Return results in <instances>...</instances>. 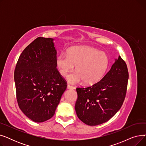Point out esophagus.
Here are the masks:
<instances>
[{"label": "esophagus", "instance_id": "obj_1", "mask_svg": "<svg viewBox=\"0 0 146 146\" xmlns=\"http://www.w3.org/2000/svg\"><path fill=\"white\" fill-rule=\"evenodd\" d=\"M67 89H75L76 87L73 86H72L70 85H67Z\"/></svg>", "mask_w": 146, "mask_h": 146}]
</instances>
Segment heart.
<instances>
[{
    "mask_svg": "<svg viewBox=\"0 0 146 146\" xmlns=\"http://www.w3.org/2000/svg\"><path fill=\"white\" fill-rule=\"evenodd\" d=\"M109 60L106 53L88 46H75L69 48L67 54L61 53L57 57L56 65L62 76L74 70L68 76L67 80L73 84L83 80L86 85H92L100 80L108 67Z\"/></svg>",
    "mask_w": 146,
    "mask_h": 146,
    "instance_id": "b5f03b06",
    "label": "heart"
}]
</instances>
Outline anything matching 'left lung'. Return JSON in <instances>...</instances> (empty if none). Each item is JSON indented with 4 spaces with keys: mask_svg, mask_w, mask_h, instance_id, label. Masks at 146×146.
<instances>
[{
    "mask_svg": "<svg viewBox=\"0 0 146 146\" xmlns=\"http://www.w3.org/2000/svg\"><path fill=\"white\" fill-rule=\"evenodd\" d=\"M128 71L121 56L99 82L76 88L75 110L84 123L95 126L108 121L121 108L126 95Z\"/></svg>",
    "mask_w": 146,
    "mask_h": 146,
    "instance_id": "8db88e82",
    "label": "left lung"
}]
</instances>
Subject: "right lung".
I'll return each instance as SVG.
<instances>
[{"instance_id": "right-lung-1", "label": "right lung", "mask_w": 146, "mask_h": 146, "mask_svg": "<svg viewBox=\"0 0 146 146\" xmlns=\"http://www.w3.org/2000/svg\"><path fill=\"white\" fill-rule=\"evenodd\" d=\"M54 39L38 37L24 50L14 72L21 110L36 122L53 117L67 82L57 68Z\"/></svg>"}]
</instances>
